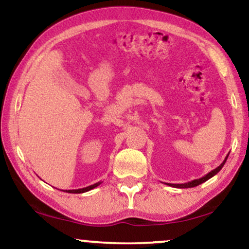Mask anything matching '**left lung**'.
Listing matches in <instances>:
<instances>
[{
	"label": "left lung",
	"instance_id": "obj_1",
	"mask_svg": "<svg viewBox=\"0 0 249 249\" xmlns=\"http://www.w3.org/2000/svg\"><path fill=\"white\" fill-rule=\"evenodd\" d=\"M228 156H229V154H228V155L226 156V159H224V161H223L222 163H221V164H220L219 166H217L216 169L212 170V171L209 172V173H207V175H205L204 177H202V178L192 180V181L186 182V183H165V185H169V186H171V187H175V188H193V187L198 186V185H200V183L207 181V180L211 179V178H212V177L215 176L216 173L219 172L220 170L223 168V165H224V163H226V161H227Z\"/></svg>",
	"mask_w": 249,
	"mask_h": 249
}]
</instances>
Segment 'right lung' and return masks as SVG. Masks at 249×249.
<instances>
[{"label":"right lung","instance_id":"add662e5","mask_svg":"<svg viewBox=\"0 0 249 249\" xmlns=\"http://www.w3.org/2000/svg\"><path fill=\"white\" fill-rule=\"evenodd\" d=\"M101 181L100 182H96L94 183V185L91 186H88V187H85V188H79V189H71V190H63V192L66 193H70V194H83V193H86V192H89V190L96 188L97 186L101 185Z\"/></svg>","mask_w":249,"mask_h":249}]
</instances>
